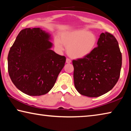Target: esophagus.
<instances>
[{
	"label": "esophagus",
	"instance_id": "esophagus-1",
	"mask_svg": "<svg viewBox=\"0 0 131 131\" xmlns=\"http://www.w3.org/2000/svg\"><path fill=\"white\" fill-rule=\"evenodd\" d=\"M66 62L67 63H70L72 62V61H71V60H70V59H69V58H66Z\"/></svg>",
	"mask_w": 131,
	"mask_h": 131
}]
</instances>
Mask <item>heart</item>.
<instances>
[{"instance_id":"heart-1","label":"heart","mask_w":131,"mask_h":131,"mask_svg":"<svg viewBox=\"0 0 131 131\" xmlns=\"http://www.w3.org/2000/svg\"><path fill=\"white\" fill-rule=\"evenodd\" d=\"M94 34L85 29H73L61 33L54 39L55 48L59 51L63 50V45L67 47V53L74 59H81L89 55L94 50L97 44Z\"/></svg>"}]
</instances>
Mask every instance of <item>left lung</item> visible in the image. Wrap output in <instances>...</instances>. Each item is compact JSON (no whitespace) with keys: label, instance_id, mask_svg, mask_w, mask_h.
<instances>
[{"label":"left lung","instance_id":"left-lung-1","mask_svg":"<svg viewBox=\"0 0 131 131\" xmlns=\"http://www.w3.org/2000/svg\"><path fill=\"white\" fill-rule=\"evenodd\" d=\"M97 45L87 57L72 61L75 88L88 97H98L109 91L120 75L122 55L114 36L102 33Z\"/></svg>","mask_w":131,"mask_h":131}]
</instances>
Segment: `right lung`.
Wrapping results in <instances>:
<instances>
[{"label": "right lung", "mask_w": 131, "mask_h": 131, "mask_svg": "<svg viewBox=\"0 0 131 131\" xmlns=\"http://www.w3.org/2000/svg\"><path fill=\"white\" fill-rule=\"evenodd\" d=\"M51 35L40 28H25L18 35L7 58L13 84L30 96L47 94L54 87L66 61L51 48Z\"/></svg>", "instance_id": "obj_1"}]
</instances>
